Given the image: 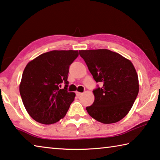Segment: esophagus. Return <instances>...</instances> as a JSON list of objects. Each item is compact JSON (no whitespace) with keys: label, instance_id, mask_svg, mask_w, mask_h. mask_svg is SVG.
Instances as JSON below:
<instances>
[{"label":"esophagus","instance_id":"1","mask_svg":"<svg viewBox=\"0 0 160 160\" xmlns=\"http://www.w3.org/2000/svg\"><path fill=\"white\" fill-rule=\"evenodd\" d=\"M82 94V93H81V92H78V91H77V92H76V95H77V96H81Z\"/></svg>","mask_w":160,"mask_h":160}]
</instances>
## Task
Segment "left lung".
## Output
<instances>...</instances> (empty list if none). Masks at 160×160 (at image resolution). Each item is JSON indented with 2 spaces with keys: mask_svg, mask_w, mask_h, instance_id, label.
<instances>
[{
  "mask_svg": "<svg viewBox=\"0 0 160 160\" xmlns=\"http://www.w3.org/2000/svg\"><path fill=\"white\" fill-rule=\"evenodd\" d=\"M88 70L102 87L93 90L95 99L86 111L104 124L120 121L129 112L139 92V81L130 60L109 49L79 50Z\"/></svg>",
  "mask_w": 160,
  "mask_h": 160,
  "instance_id": "8db88e82",
  "label": "left lung"
}]
</instances>
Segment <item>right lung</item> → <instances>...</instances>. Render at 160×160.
Wrapping results in <instances>:
<instances>
[{"label":"right lung","mask_w":160,"mask_h":160,"mask_svg":"<svg viewBox=\"0 0 160 160\" xmlns=\"http://www.w3.org/2000/svg\"><path fill=\"white\" fill-rule=\"evenodd\" d=\"M78 56V50H53L26 65L20 93L26 111L35 121L53 124L65 116L76 96L67 91L69 69ZM63 82L66 85L61 89Z\"/></svg>","instance_id":"right-lung-1"}]
</instances>
